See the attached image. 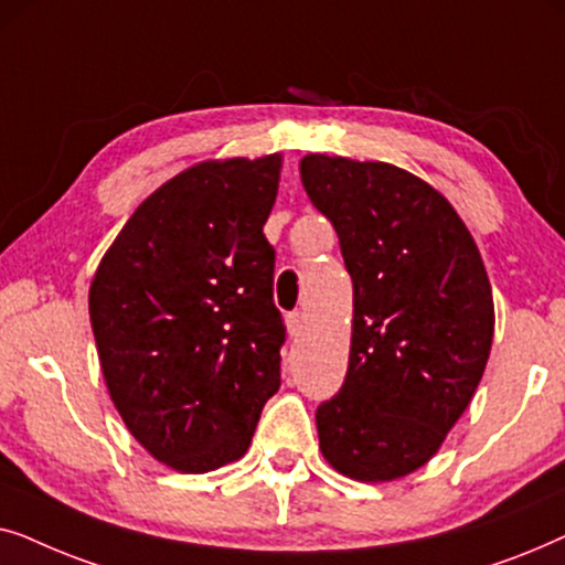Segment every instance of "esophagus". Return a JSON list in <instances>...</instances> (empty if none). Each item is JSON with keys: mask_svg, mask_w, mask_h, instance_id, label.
I'll return each mask as SVG.
<instances>
[{"mask_svg": "<svg viewBox=\"0 0 565 565\" xmlns=\"http://www.w3.org/2000/svg\"><path fill=\"white\" fill-rule=\"evenodd\" d=\"M285 323H288L290 337H300V331H303V323H306V316H303V311H292L285 316Z\"/></svg>", "mask_w": 565, "mask_h": 565, "instance_id": "1", "label": "esophagus"}]
</instances>
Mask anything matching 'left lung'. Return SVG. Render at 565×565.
<instances>
[{"instance_id": "left-lung-1", "label": "left lung", "mask_w": 565, "mask_h": 565, "mask_svg": "<svg viewBox=\"0 0 565 565\" xmlns=\"http://www.w3.org/2000/svg\"><path fill=\"white\" fill-rule=\"evenodd\" d=\"M352 277L350 367L316 408L323 458L354 481L414 473L481 383L493 298L478 246L439 192L385 161L300 159Z\"/></svg>"}]
</instances>
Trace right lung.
Returning <instances> with one entry per match:
<instances>
[{
    "label": "right lung",
    "instance_id": "add662e5",
    "mask_svg": "<svg viewBox=\"0 0 565 565\" xmlns=\"http://www.w3.org/2000/svg\"><path fill=\"white\" fill-rule=\"evenodd\" d=\"M280 161L184 169L136 207L92 280L89 319L113 404L130 435L182 473L242 458L280 388L285 323L262 231Z\"/></svg>",
    "mask_w": 565,
    "mask_h": 565
}]
</instances>
